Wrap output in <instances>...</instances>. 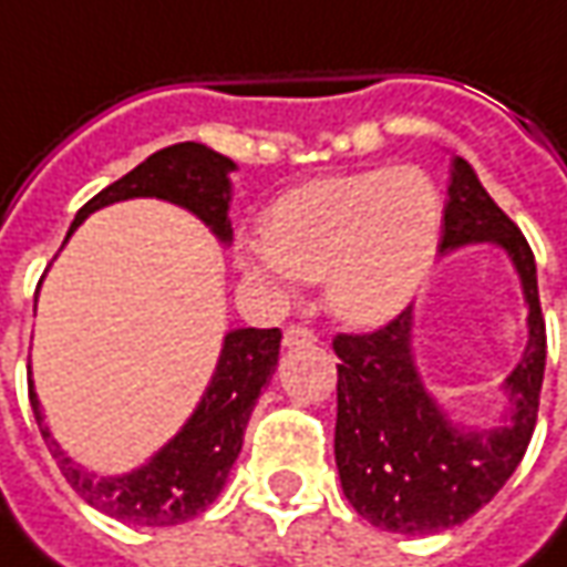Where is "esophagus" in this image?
Segmentation results:
<instances>
[{
  "label": "esophagus",
  "mask_w": 567,
  "mask_h": 567,
  "mask_svg": "<svg viewBox=\"0 0 567 567\" xmlns=\"http://www.w3.org/2000/svg\"><path fill=\"white\" fill-rule=\"evenodd\" d=\"M316 343V333L303 328V324H291V328H285L282 346L285 349H297V346H312Z\"/></svg>",
  "instance_id": "1"
}]
</instances>
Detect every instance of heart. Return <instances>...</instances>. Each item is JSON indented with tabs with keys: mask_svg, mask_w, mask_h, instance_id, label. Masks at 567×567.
Here are the masks:
<instances>
[{
	"mask_svg": "<svg viewBox=\"0 0 567 567\" xmlns=\"http://www.w3.org/2000/svg\"><path fill=\"white\" fill-rule=\"evenodd\" d=\"M440 224V190L422 169L337 175L285 194L267 212L264 239L236 246V267L272 291L295 276L321 279L333 316L377 328L422 288Z\"/></svg>",
	"mask_w": 567,
	"mask_h": 567,
	"instance_id": "b5f03b06",
	"label": "heart"
}]
</instances>
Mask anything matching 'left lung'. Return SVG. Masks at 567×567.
I'll return each instance as SVG.
<instances>
[{"instance_id":"left-lung-1","label":"left lung","mask_w":567,"mask_h":567,"mask_svg":"<svg viewBox=\"0 0 567 567\" xmlns=\"http://www.w3.org/2000/svg\"><path fill=\"white\" fill-rule=\"evenodd\" d=\"M492 243L507 251L528 303V346L504 380L511 410L495 427H467L425 392L413 361V307L373 333H337L333 455L349 504L370 525L398 535H434L471 519L498 495L535 434L547 328L535 255L495 206L471 163L452 161L440 251Z\"/></svg>"}]
</instances>
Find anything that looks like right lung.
<instances>
[{
    "label": "right lung",
    "instance_id": "obj_1",
    "mask_svg": "<svg viewBox=\"0 0 567 567\" xmlns=\"http://www.w3.org/2000/svg\"><path fill=\"white\" fill-rule=\"evenodd\" d=\"M236 163L199 142H178L161 148L130 169L115 185L87 199L69 227L66 239L91 212L133 197H157L194 212L224 246L234 239L227 218L230 209V173ZM279 328H239L224 337L218 368L194 416L187 419L157 455L124 476H96L72 462L44 425L42 406L30 380V404L48 450L60 464L66 483L96 511L130 525H178L197 516L218 498L243 450L248 416L258 404L260 389L279 364Z\"/></svg>",
    "mask_w": 567,
    "mask_h": 567
}]
</instances>
